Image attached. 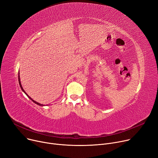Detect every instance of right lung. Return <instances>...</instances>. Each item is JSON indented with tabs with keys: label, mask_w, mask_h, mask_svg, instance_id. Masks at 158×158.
Returning <instances> with one entry per match:
<instances>
[{
	"label": "right lung",
	"mask_w": 158,
	"mask_h": 158,
	"mask_svg": "<svg viewBox=\"0 0 158 158\" xmlns=\"http://www.w3.org/2000/svg\"><path fill=\"white\" fill-rule=\"evenodd\" d=\"M18 80H19V85H20V87H21V89H22V91L27 95V96L29 98L32 102H33L35 103H36V104H37V105H40V106H44V105H42V104H40V103H38V102H35V100H33L31 98H30L29 96H28L27 94H26V93L24 91V90L23 89V87H22V85H21V81H20V77H19V74H18Z\"/></svg>",
	"instance_id": "add662e5"
}]
</instances>
